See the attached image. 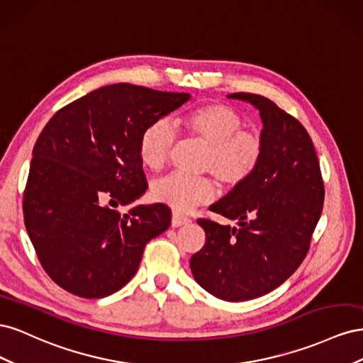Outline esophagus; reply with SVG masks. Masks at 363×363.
Segmentation results:
<instances>
[{
  "instance_id": "1",
  "label": "esophagus",
  "mask_w": 363,
  "mask_h": 363,
  "mask_svg": "<svg viewBox=\"0 0 363 363\" xmlns=\"http://www.w3.org/2000/svg\"><path fill=\"white\" fill-rule=\"evenodd\" d=\"M191 219L188 216H183L179 213H172V219H171V225L172 227H180V225H186L189 224Z\"/></svg>"
}]
</instances>
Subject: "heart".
I'll list each match as a JSON object with an SVG mask.
<instances>
[{"label": "heart", "mask_w": 363, "mask_h": 363, "mask_svg": "<svg viewBox=\"0 0 363 363\" xmlns=\"http://www.w3.org/2000/svg\"><path fill=\"white\" fill-rule=\"evenodd\" d=\"M188 135L206 144L200 171L212 174L219 186L236 189L256 174L265 157V139L257 131L244 130V118L233 107L212 103L194 108L182 118ZM175 140L172 127L164 119H156L139 136L140 162L151 171H160L169 159ZM152 199L177 212L211 201L215 188L207 177H184L172 174L152 186Z\"/></svg>", "instance_id": "b5f03b06"}]
</instances>
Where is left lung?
Returning <instances> with one entry per match:
<instances>
[{"mask_svg":"<svg viewBox=\"0 0 363 363\" xmlns=\"http://www.w3.org/2000/svg\"><path fill=\"white\" fill-rule=\"evenodd\" d=\"M228 96L259 108L265 157L247 183L211 206L238 219L239 228L199 219L206 244L191 257V271L216 298L247 301L279 288L301 265L323 212L324 183L313 142L298 119L267 96Z\"/></svg>","mask_w":363,"mask_h":363,"instance_id":"obj_1","label":"left lung"}]
</instances>
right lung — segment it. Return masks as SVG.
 Here are the masks:
<instances>
[{
    "mask_svg": "<svg viewBox=\"0 0 363 363\" xmlns=\"http://www.w3.org/2000/svg\"><path fill=\"white\" fill-rule=\"evenodd\" d=\"M189 100L118 83L56 112L43 127L24 191V223L42 268L65 291L103 298L135 276L152 238L171 224L168 206H118L148 188L139 136Z\"/></svg>",
    "mask_w": 363,
    "mask_h": 363,
    "instance_id": "1",
    "label": "right lung"
}]
</instances>
